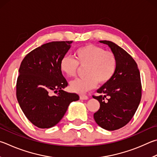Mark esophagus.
<instances>
[{
    "mask_svg": "<svg viewBox=\"0 0 157 157\" xmlns=\"http://www.w3.org/2000/svg\"><path fill=\"white\" fill-rule=\"evenodd\" d=\"M79 98L81 99H88V97L86 95H84V94H81V95H79Z\"/></svg>",
    "mask_w": 157,
    "mask_h": 157,
    "instance_id": "esophagus-1",
    "label": "esophagus"
}]
</instances>
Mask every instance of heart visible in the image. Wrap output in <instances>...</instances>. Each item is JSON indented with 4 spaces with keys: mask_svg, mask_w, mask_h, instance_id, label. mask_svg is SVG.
<instances>
[{
    "mask_svg": "<svg viewBox=\"0 0 157 157\" xmlns=\"http://www.w3.org/2000/svg\"><path fill=\"white\" fill-rule=\"evenodd\" d=\"M74 58L64 56L59 62L62 73L69 78L75 76L79 65L85 67L84 77L70 83L74 92L82 93L96 86L97 83L105 84L110 81L116 72L117 60L115 53L104 51L103 48L93 44H87L77 49L73 53Z\"/></svg>",
    "mask_w": 157,
    "mask_h": 157,
    "instance_id": "1",
    "label": "heart"
}]
</instances>
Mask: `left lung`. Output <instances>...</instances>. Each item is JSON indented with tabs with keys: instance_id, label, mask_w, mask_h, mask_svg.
<instances>
[{
	"instance_id": "left-lung-1",
	"label": "left lung",
	"mask_w": 157,
	"mask_h": 157,
	"mask_svg": "<svg viewBox=\"0 0 157 157\" xmlns=\"http://www.w3.org/2000/svg\"><path fill=\"white\" fill-rule=\"evenodd\" d=\"M99 42L115 53L117 66L110 81L97 90L100 95H93L100 104L93 116L99 126L112 131L126 126L137 110L141 99L140 72L135 59L121 47L110 41Z\"/></svg>"
}]
</instances>
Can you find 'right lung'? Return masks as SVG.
I'll return each instance as SVG.
<instances>
[{"instance_id":"obj_1","label":"right lung","mask_w":157,"mask_h":157,"mask_svg":"<svg viewBox=\"0 0 157 157\" xmlns=\"http://www.w3.org/2000/svg\"><path fill=\"white\" fill-rule=\"evenodd\" d=\"M73 41H53L41 45L22 59L16 82V98L22 112L34 126L51 128L63 117L77 93L62 88L68 86L59 62ZM53 91L56 95H51Z\"/></svg>"}]
</instances>
